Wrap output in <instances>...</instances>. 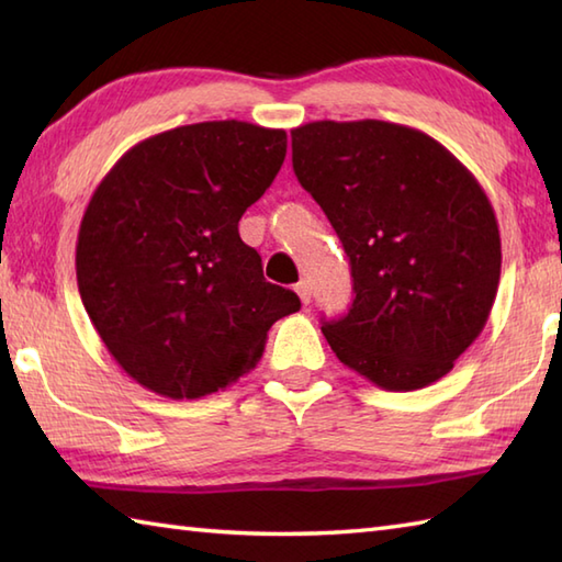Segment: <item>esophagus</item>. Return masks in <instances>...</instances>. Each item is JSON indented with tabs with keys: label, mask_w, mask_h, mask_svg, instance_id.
I'll use <instances>...</instances> for the list:
<instances>
[{
	"label": "esophagus",
	"mask_w": 562,
	"mask_h": 562,
	"mask_svg": "<svg viewBox=\"0 0 562 562\" xmlns=\"http://www.w3.org/2000/svg\"><path fill=\"white\" fill-rule=\"evenodd\" d=\"M294 292L300 294V300H302V304H304V306H306L308 302H312V284H308L306 280H302L300 284H296Z\"/></svg>",
	"instance_id": "obj_1"
}]
</instances>
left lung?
<instances>
[{"instance_id":"1","label":"left lung","mask_w":562,"mask_h":562,"mask_svg":"<svg viewBox=\"0 0 562 562\" xmlns=\"http://www.w3.org/2000/svg\"><path fill=\"white\" fill-rule=\"evenodd\" d=\"M292 166L350 258V312L321 326L330 350L386 391L449 374L491 316L503 266L475 176L437 139L386 121L294 127Z\"/></svg>"}]
</instances>
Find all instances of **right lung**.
Masks as SVG:
<instances>
[{
    "label": "right lung",
    "instance_id": "add662e5",
    "mask_svg": "<svg viewBox=\"0 0 562 562\" xmlns=\"http://www.w3.org/2000/svg\"><path fill=\"white\" fill-rule=\"evenodd\" d=\"M288 133L244 121L166 130L127 149L81 217L77 284L103 345L159 396L226 389L300 296L262 278L238 220L270 188Z\"/></svg>",
    "mask_w": 562,
    "mask_h": 562
}]
</instances>
